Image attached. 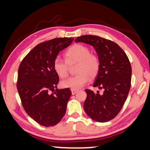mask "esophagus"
<instances>
[{
    "label": "esophagus",
    "mask_w": 150,
    "mask_h": 150,
    "mask_svg": "<svg viewBox=\"0 0 150 150\" xmlns=\"http://www.w3.org/2000/svg\"><path fill=\"white\" fill-rule=\"evenodd\" d=\"M71 94L74 95L78 92V90H76V89H71Z\"/></svg>",
    "instance_id": "obj_1"
}]
</instances>
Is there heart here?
<instances>
[{"label": "heart", "mask_w": 150, "mask_h": 150, "mask_svg": "<svg viewBox=\"0 0 150 150\" xmlns=\"http://www.w3.org/2000/svg\"><path fill=\"white\" fill-rule=\"evenodd\" d=\"M65 61L56 58L53 67L58 76L65 79L69 74V65L78 63L76 72L79 74L62 81L64 88L79 89L83 87L90 79H94L100 70V58L96 54L90 53V50L81 44H75L65 53Z\"/></svg>", "instance_id": "obj_1"}]
</instances>
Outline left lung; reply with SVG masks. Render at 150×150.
Instances as JSON below:
<instances>
[{
	"mask_svg": "<svg viewBox=\"0 0 150 150\" xmlns=\"http://www.w3.org/2000/svg\"><path fill=\"white\" fill-rule=\"evenodd\" d=\"M75 42L94 47L100 62L93 87L103 89V92L94 93L91 89H85V113L97 122L111 120L121 110L129 94L132 79L129 58L116 42L98 36L83 35L76 38Z\"/></svg>",
	"mask_w": 150,
	"mask_h": 150,
	"instance_id": "left-lung-1",
	"label": "left lung"
}]
</instances>
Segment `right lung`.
<instances>
[{"label": "right lung", "instance_id": "obj_1", "mask_svg": "<svg viewBox=\"0 0 150 150\" xmlns=\"http://www.w3.org/2000/svg\"><path fill=\"white\" fill-rule=\"evenodd\" d=\"M73 38H56L40 42L23 58L19 65L17 89L26 113L40 125L58 124L65 115L71 92L57 87L59 77L54 61L60 51L70 45ZM51 91L53 92L52 94Z\"/></svg>", "mask_w": 150, "mask_h": 150}]
</instances>
